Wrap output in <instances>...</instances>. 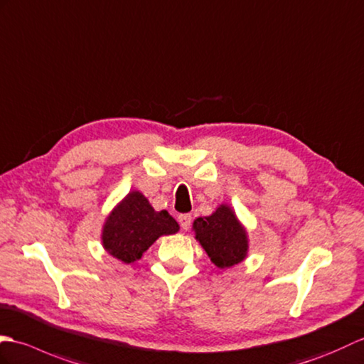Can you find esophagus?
I'll return each instance as SVG.
<instances>
[{
	"label": "esophagus",
	"mask_w": 364,
	"mask_h": 364,
	"mask_svg": "<svg viewBox=\"0 0 364 364\" xmlns=\"http://www.w3.org/2000/svg\"><path fill=\"white\" fill-rule=\"evenodd\" d=\"M177 220H179L181 228L183 230L190 229V225H191V215L190 213H182V215H179V218H177Z\"/></svg>",
	"instance_id": "obj_1"
}]
</instances>
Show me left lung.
Wrapping results in <instances>:
<instances>
[{
    "label": "left lung",
    "instance_id": "1",
    "mask_svg": "<svg viewBox=\"0 0 364 364\" xmlns=\"http://www.w3.org/2000/svg\"><path fill=\"white\" fill-rule=\"evenodd\" d=\"M193 232L210 260L220 269L238 264L247 257V232L228 204H221L210 216L196 218Z\"/></svg>",
    "mask_w": 364,
    "mask_h": 364
}]
</instances>
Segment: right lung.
I'll return each mask as SVG.
<instances>
[{
    "mask_svg": "<svg viewBox=\"0 0 364 364\" xmlns=\"http://www.w3.org/2000/svg\"><path fill=\"white\" fill-rule=\"evenodd\" d=\"M179 232V224L166 210L156 212L140 191H129L106 218L102 246L123 263L140 260L161 235Z\"/></svg>",
    "mask_w": 364,
    "mask_h": 364,
    "instance_id": "add662e5",
    "label": "right lung"
}]
</instances>
